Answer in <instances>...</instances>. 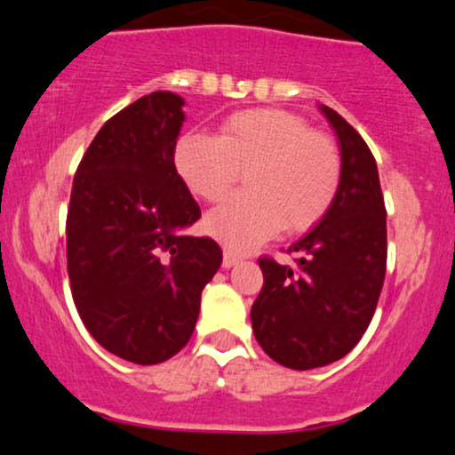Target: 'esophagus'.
Segmentation results:
<instances>
[{
	"instance_id": "esophagus-1",
	"label": "esophagus",
	"mask_w": 455,
	"mask_h": 455,
	"mask_svg": "<svg viewBox=\"0 0 455 455\" xmlns=\"http://www.w3.org/2000/svg\"><path fill=\"white\" fill-rule=\"evenodd\" d=\"M238 261H240V257L236 253H232V251H229V249L223 251V267L236 266Z\"/></svg>"
}]
</instances>
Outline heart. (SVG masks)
I'll list each match as a JSON object with an SVG mask.
<instances>
[{"label":"heart","mask_w":455,"mask_h":455,"mask_svg":"<svg viewBox=\"0 0 455 455\" xmlns=\"http://www.w3.org/2000/svg\"><path fill=\"white\" fill-rule=\"evenodd\" d=\"M172 164L188 192L204 202L226 198L246 172V194L204 217V229L229 251L255 249L276 236L307 232L327 215L341 183L335 143L314 132L301 116L278 108L236 111L217 137L185 132Z\"/></svg>","instance_id":"heart-1"}]
</instances>
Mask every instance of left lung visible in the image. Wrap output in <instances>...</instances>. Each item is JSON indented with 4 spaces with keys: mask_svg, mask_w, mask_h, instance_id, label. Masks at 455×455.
<instances>
[{
    "mask_svg": "<svg viewBox=\"0 0 455 455\" xmlns=\"http://www.w3.org/2000/svg\"><path fill=\"white\" fill-rule=\"evenodd\" d=\"M341 149L338 198L289 246L297 267L259 259L263 287L251 307L255 339L297 371L339 361L371 323L386 276V209L378 164L363 137L327 105Z\"/></svg>",
    "mask_w": 455,
    "mask_h": 455,
    "instance_id": "left-lung-1",
    "label": "left lung"
}]
</instances>
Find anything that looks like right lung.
Wrapping results in <instances>:
<instances>
[{
  "instance_id": "add662e5",
  "label": "right lung",
  "mask_w": 455,
  "mask_h": 455,
  "mask_svg": "<svg viewBox=\"0 0 455 455\" xmlns=\"http://www.w3.org/2000/svg\"><path fill=\"white\" fill-rule=\"evenodd\" d=\"M185 100L145 94L103 124L73 177L67 272L88 333L137 364L175 356L221 266L215 240L185 234L200 206L175 172Z\"/></svg>"
}]
</instances>
